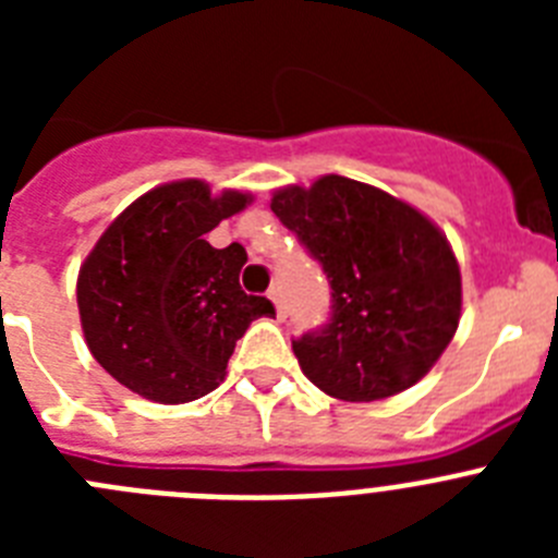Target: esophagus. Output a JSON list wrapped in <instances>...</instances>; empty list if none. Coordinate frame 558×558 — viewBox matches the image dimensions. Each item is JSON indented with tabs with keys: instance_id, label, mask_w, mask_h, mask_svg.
<instances>
[{
	"instance_id": "obj_1",
	"label": "esophagus",
	"mask_w": 558,
	"mask_h": 558,
	"mask_svg": "<svg viewBox=\"0 0 558 558\" xmlns=\"http://www.w3.org/2000/svg\"><path fill=\"white\" fill-rule=\"evenodd\" d=\"M268 299H270V302H274V307H276V318H279V322H284V318H288V307H284L282 293H279V288H270L268 290Z\"/></svg>"
}]
</instances>
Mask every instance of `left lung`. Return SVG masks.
Wrapping results in <instances>:
<instances>
[{"label":"left lung","mask_w":558,"mask_h":558,"mask_svg":"<svg viewBox=\"0 0 558 558\" xmlns=\"http://www.w3.org/2000/svg\"><path fill=\"white\" fill-rule=\"evenodd\" d=\"M270 209L332 288L329 322L293 340L310 383L372 402L425 377L461 318V270L447 236L405 201L343 175L284 186Z\"/></svg>","instance_id":"left-lung-1"}]
</instances>
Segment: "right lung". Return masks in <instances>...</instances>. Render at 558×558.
I'll return each mask as SVG.
<instances>
[{
	"instance_id": "1",
	"label": "right lung",
	"mask_w": 558,
	"mask_h": 558,
	"mask_svg": "<svg viewBox=\"0 0 558 558\" xmlns=\"http://www.w3.org/2000/svg\"><path fill=\"white\" fill-rule=\"evenodd\" d=\"M251 195L211 198L198 179L156 186L113 220L77 276V310L95 360L140 397L181 405L220 386L236 340L259 315H276L265 295L240 288L245 248H211L220 220Z\"/></svg>"
}]
</instances>
